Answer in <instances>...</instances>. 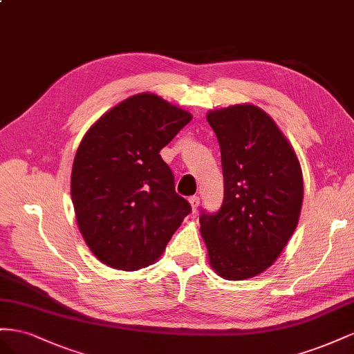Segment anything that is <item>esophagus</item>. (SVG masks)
Wrapping results in <instances>:
<instances>
[{
    "mask_svg": "<svg viewBox=\"0 0 354 354\" xmlns=\"http://www.w3.org/2000/svg\"><path fill=\"white\" fill-rule=\"evenodd\" d=\"M189 205H191V209H193V212H196L198 209V205H200V197L198 196H191L188 198Z\"/></svg>",
    "mask_w": 354,
    "mask_h": 354,
    "instance_id": "obj_1",
    "label": "esophagus"
}]
</instances>
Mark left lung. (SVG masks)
<instances>
[{"mask_svg":"<svg viewBox=\"0 0 354 354\" xmlns=\"http://www.w3.org/2000/svg\"><path fill=\"white\" fill-rule=\"evenodd\" d=\"M221 148L224 201L201 210L209 262L227 280L272 266L297 228L304 184L294 148L261 108L243 104L206 115Z\"/></svg>","mask_w":354,"mask_h":354,"instance_id":"left-lung-1","label":"left lung"}]
</instances>
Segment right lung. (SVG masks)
<instances>
[{"label":"right lung","mask_w":354,"mask_h":354,"mask_svg":"<svg viewBox=\"0 0 354 354\" xmlns=\"http://www.w3.org/2000/svg\"><path fill=\"white\" fill-rule=\"evenodd\" d=\"M191 118L157 95L139 93L109 109L84 135L71 197L80 233L108 267L151 266L191 212L160 156Z\"/></svg>","instance_id":"obj_1"}]
</instances>
